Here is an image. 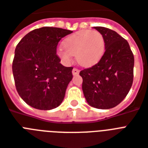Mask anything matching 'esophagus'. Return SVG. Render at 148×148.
<instances>
[{"mask_svg": "<svg viewBox=\"0 0 148 148\" xmlns=\"http://www.w3.org/2000/svg\"><path fill=\"white\" fill-rule=\"evenodd\" d=\"M72 74H73V75H77V74H79V70L77 69V68H74V69L72 70Z\"/></svg>", "mask_w": 148, "mask_h": 148, "instance_id": "obj_1", "label": "esophagus"}]
</instances>
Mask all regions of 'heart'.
Here are the masks:
<instances>
[{
  "label": "heart",
  "instance_id": "1",
  "mask_svg": "<svg viewBox=\"0 0 148 148\" xmlns=\"http://www.w3.org/2000/svg\"><path fill=\"white\" fill-rule=\"evenodd\" d=\"M58 47L57 54L64 64H70L75 54L79 64L84 67L95 66L101 60L105 51V40L100 32L82 30L67 36Z\"/></svg>",
  "mask_w": 148,
  "mask_h": 148
}]
</instances>
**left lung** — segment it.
Instances as JSON below:
<instances>
[{"label": "left lung", "instance_id": "8db88e82", "mask_svg": "<svg viewBox=\"0 0 148 148\" xmlns=\"http://www.w3.org/2000/svg\"><path fill=\"white\" fill-rule=\"evenodd\" d=\"M103 36L105 52L93 67L80 72L82 90L89 105L110 109L121 102L131 89L134 58L128 42L117 32L103 27H94Z\"/></svg>", "mask_w": 148, "mask_h": 148}]
</instances>
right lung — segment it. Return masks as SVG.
Segmentation results:
<instances>
[{
  "label": "right lung",
  "mask_w": 148,
  "mask_h": 148,
  "mask_svg": "<svg viewBox=\"0 0 148 148\" xmlns=\"http://www.w3.org/2000/svg\"><path fill=\"white\" fill-rule=\"evenodd\" d=\"M69 30L44 27L29 32L16 47L12 71L18 95L38 110L58 108L72 80L73 67L60 63L56 50Z\"/></svg>",
  "instance_id": "1"
}]
</instances>
